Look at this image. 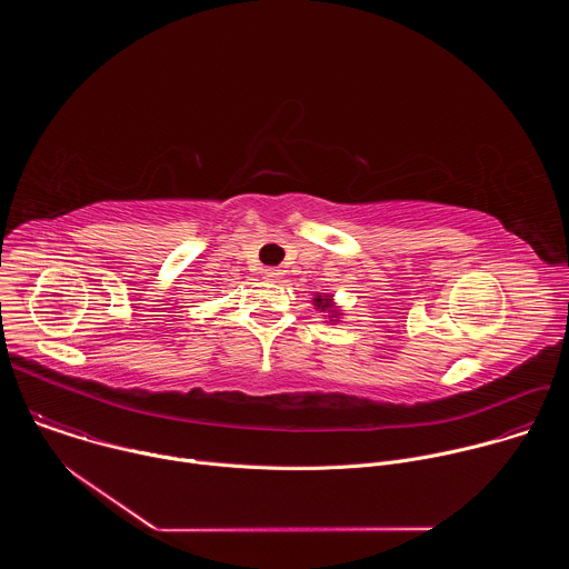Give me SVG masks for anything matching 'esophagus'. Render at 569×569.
<instances>
[{
	"label": "esophagus",
	"mask_w": 569,
	"mask_h": 569,
	"mask_svg": "<svg viewBox=\"0 0 569 569\" xmlns=\"http://www.w3.org/2000/svg\"><path fill=\"white\" fill-rule=\"evenodd\" d=\"M263 277H266L268 281H279V279L283 277V272L277 270V268H268V270H263Z\"/></svg>",
	"instance_id": "34e87169"
}]
</instances>
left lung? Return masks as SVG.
<instances>
[{
    "mask_svg": "<svg viewBox=\"0 0 569 569\" xmlns=\"http://www.w3.org/2000/svg\"><path fill=\"white\" fill-rule=\"evenodd\" d=\"M315 306H317V308H321V310H331V308H333V303H331V295H323V297H321V295H317V297H315ZM336 315H338V312H333V317H336Z\"/></svg>",
    "mask_w": 569,
    "mask_h": 569,
    "instance_id": "obj_1",
    "label": "left lung"
}]
</instances>
